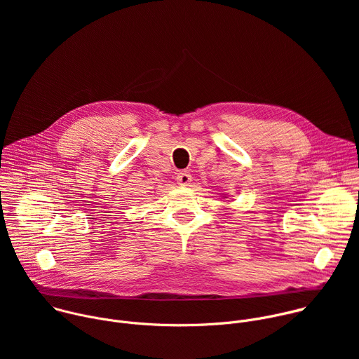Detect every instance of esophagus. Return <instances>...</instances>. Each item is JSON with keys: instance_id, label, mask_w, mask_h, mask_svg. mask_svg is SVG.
Listing matches in <instances>:
<instances>
[{"instance_id": "esophagus-1", "label": "esophagus", "mask_w": 359, "mask_h": 359, "mask_svg": "<svg viewBox=\"0 0 359 359\" xmlns=\"http://www.w3.org/2000/svg\"><path fill=\"white\" fill-rule=\"evenodd\" d=\"M176 180H177V183L180 186H189L190 182H191V175L189 172H186V170H182V172L177 173Z\"/></svg>"}]
</instances>
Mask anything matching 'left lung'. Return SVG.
<instances>
[{
	"mask_svg": "<svg viewBox=\"0 0 359 359\" xmlns=\"http://www.w3.org/2000/svg\"><path fill=\"white\" fill-rule=\"evenodd\" d=\"M220 197H223V198H226V194H223V193H222V196H220Z\"/></svg>",
	"mask_w": 359,
	"mask_h": 359,
	"instance_id": "left-lung-1",
	"label": "left lung"
}]
</instances>
